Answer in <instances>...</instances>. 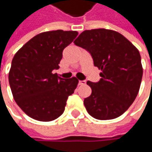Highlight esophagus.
I'll return each mask as SVG.
<instances>
[{
    "mask_svg": "<svg viewBox=\"0 0 152 152\" xmlns=\"http://www.w3.org/2000/svg\"><path fill=\"white\" fill-rule=\"evenodd\" d=\"M85 84H86V82L85 80H79V85H84Z\"/></svg>",
    "mask_w": 152,
    "mask_h": 152,
    "instance_id": "esophagus-1",
    "label": "esophagus"
}]
</instances>
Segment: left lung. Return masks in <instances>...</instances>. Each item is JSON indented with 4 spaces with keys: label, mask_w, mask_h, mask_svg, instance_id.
Segmentation results:
<instances>
[{
    "label": "left lung",
    "mask_w": 152,
    "mask_h": 152,
    "mask_svg": "<svg viewBox=\"0 0 152 152\" xmlns=\"http://www.w3.org/2000/svg\"><path fill=\"white\" fill-rule=\"evenodd\" d=\"M73 43L88 50L102 71L99 82L87 81L92 91L84 101L88 113L99 120L124 113L137 96L142 79L137 48L120 33L106 28L85 30Z\"/></svg>",
    "instance_id": "8db88e82"
}]
</instances>
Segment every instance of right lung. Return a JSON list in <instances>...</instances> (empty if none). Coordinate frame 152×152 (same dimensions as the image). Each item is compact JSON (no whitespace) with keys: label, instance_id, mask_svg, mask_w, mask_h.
<instances>
[{"label":"right lung","instance_id":"right-lung-1","mask_svg":"<svg viewBox=\"0 0 152 152\" xmlns=\"http://www.w3.org/2000/svg\"><path fill=\"white\" fill-rule=\"evenodd\" d=\"M77 35V31L61 29L40 33L13 56L9 84L15 102L28 117L49 122L63 113L79 80H64L52 71L59 68L62 51Z\"/></svg>","mask_w":152,"mask_h":152}]
</instances>
